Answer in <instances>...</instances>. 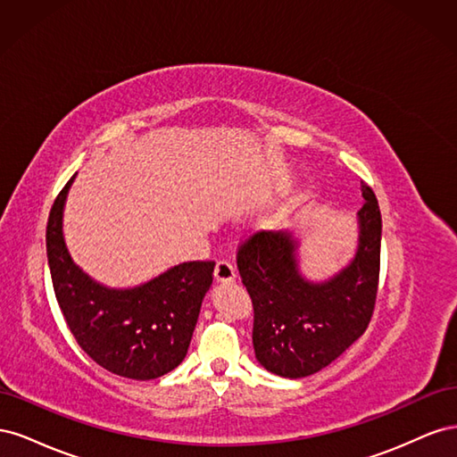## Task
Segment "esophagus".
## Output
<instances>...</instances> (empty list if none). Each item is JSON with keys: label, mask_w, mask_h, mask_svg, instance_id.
<instances>
[{"label": "esophagus", "mask_w": 457, "mask_h": 457, "mask_svg": "<svg viewBox=\"0 0 457 457\" xmlns=\"http://www.w3.org/2000/svg\"><path fill=\"white\" fill-rule=\"evenodd\" d=\"M213 276H215L217 282H232L234 276H237V272H234V267L230 265L228 261L220 259V261H217Z\"/></svg>", "instance_id": "1"}]
</instances>
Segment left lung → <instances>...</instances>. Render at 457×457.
Segmentation results:
<instances>
[{"instance_id": "1", "label": "left lung", "mask_w": 457, "mask_h": 457, "mask_svg": "<svg viewBox=\"0 0 457 457\" xmlns=\"http://www.w3.org/2000/svg\"><path fill=\"white\" fill-rule=\"evenodd\" d=\"M361 244L336 278H301L295 242L287 232L255 230L238 244L237 262L253 305L257 361L282 378H307L326 368L361 337L376 309L381 259V212L362 185Z\"/></svg>"}]
</instances>
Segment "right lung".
Instances as JSON below:
<instances>
[{
	"label": "right lung",
	"mask_w": 457,
	"mask_h": 457,
	"mask_svg": "<svg viewBox=\"0 0 457 457\" xmlns=\"http://www.w3.org/2000/svg\"><path fill=\"white\" fill-rule=\"evenodd\" d=\"M74 179V177H72ZM72 179L47 219V261L54 297L71 334L93 361L129 379H156L187 356L215 261H188L135 289L95 284L68 255L62 207Z\"/></svg>",
	"instance_id": "1"
}]
</instances>
